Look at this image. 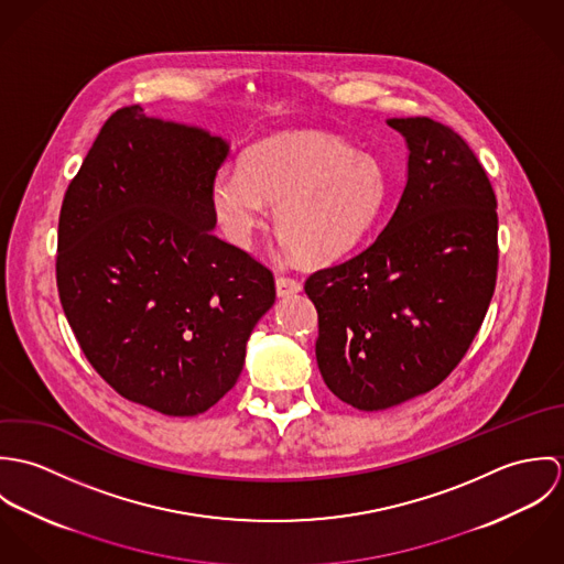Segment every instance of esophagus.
<instances>
[{
  "mask_svg": "<svg viewBox=\"0 0 564 564\" xmlns=\"http://www.w3.org/2000/svg\"><path fill=\"white\" fill-rule=\"evenodd\" d=\"M275 291H278V297H289V295L300 293L302 284L295 278L286 275V273H278L275 275Z\"/></svg>",
  "mask_w": 564,
  "mask_h": 564,
  "instance_id": "esophagus-1",
  "label": "esophagus"
}]
</instances>
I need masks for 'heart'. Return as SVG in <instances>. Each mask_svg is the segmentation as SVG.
<instances>
[{"label":"heart","mask_w":564,"mask_h":564,"mask_svg":"<svg viewBox=\"0 0 564 564\" xmlns=\"http://www.w3.org/2000/svg\"><path fill=\"white\" fill-rule=\"evenodd\" d=\"M213 208L226 237L249 247L269 224L308 262H327L367 235L384 197L378 161L323 132H284L245 152L241 169L213 180Z\"/></svg>","instance_id":"b5f03b06"}]
</instances>
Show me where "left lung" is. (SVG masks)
Instances as JSON below:
<instances>
[{"mask_svg":"<svg viewBox=\"0 0 564 564\" xmlns=\"http://www.w3.org/2000/svg\"><path fill=\"white\" fill-rule=\"evenodd\" d=\"M408 143V182L387 228L358 256L315 271L323 382L358 410L438 387L482 325L497 280V199L449 126L389 119Z\"/></svg>","mask_w":564,"mask_h":564,"instance_id":"8db88e82","label":"left lung"}]
</instances>
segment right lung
Returning <instances> with one entry per match:
<instances>
[{"label": "right lung", "mask_w": 564, "mask_h": 564, "mask_svg": "<svg viewBox=\"0 0 564 564\" xmlns=\"http://www.w3.org/2000/svg\"><path fill=\"white\" fill-rule=\"evenodd\" d=\"M230 145L119 108L72 180L58 221L63 311L93 369L126 400L193 416L239 380L275 302L273 273L213 235Z\"/></svg>", "instance_id": "add662e5"}]
</instances>
